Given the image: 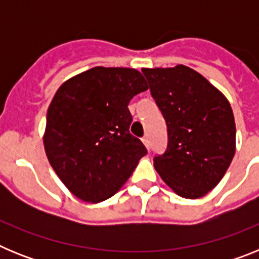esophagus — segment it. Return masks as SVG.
<instances>
[{
	"label": "esophagus",
	"instance_id": "obj_1",
	"mask_svg": "<svg viewBox=\"0 0 259 259\" xmlns=\"http://www.w3.org/2000/svg\"><path fill=\"white\" fill-rule=\"evenodd\" d=\"M143 144L148 148V149H149V139H148V136L143 137Z\"/></svg>",
	"mask_w": 259,
	"mask_h": 259
}]
</instances>
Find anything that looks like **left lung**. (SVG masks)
<instances>
[{"instance_id":"left-lung-1","label":"left lung","mask_w":259,"mask_h":259,"mask_svg":"<svg viewBox=\"0 0 259 259\" xmlns=\"http://www.w3.org/2000/svg\"><path fill=\"white\" fill-rule=\"evenodd\" d=\"M167 124L166 152L154 168L176 194L200 198L214 189L236 150V125L228 100L184 65L143 68Z\"/></svg>"}]
</instances>
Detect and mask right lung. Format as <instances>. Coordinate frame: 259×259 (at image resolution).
<instances>
[{
	"label": "right lung",
	"mask_w": 259,
	"mask_h": 259,
	"mask_svg": "<svg viewBox=\"0 0 259 259\" xmlns=\"http://www.w3.org/2000/svg\"><path fill=\"white\" fill-rule=\"evenodd\" d=\"M148 89L135 68L93 67L62 84L47 114L44 148L71 193L87 202L122 188L148 153L130 134L128 104Z\"/></svg>",
	"instance_id": "obj_1"
}]
</instances>
